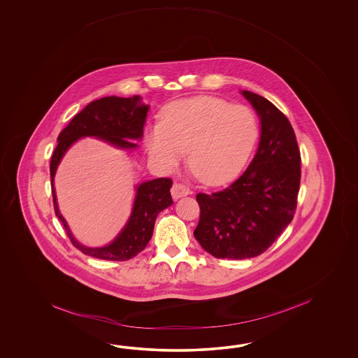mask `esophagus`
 Returning a JSON list of instances; mask_svg holds the SVG:
<instances>
[{"mask_svg": "<svg viewBox=\"0 0 358 358\" xmlns=\"http://www.w3.org/2000/svg\"><path fill=\"white\" fill-rule=\"evenodd\" d=\"M190 194L189 188H187L185 185H182L180 182H174L173 188H171V196L174 199H179V198L185 197Z\"/></svg>", "mask_w": 358, "mask_h": 358, "instance_id": "1", "label": "esophagus"}]
</instances>
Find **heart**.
<instances>
[{
  "instance_id": "1",
  "label": "heart",
  "mask_w": 358,
  "mask_h": 358,
  "mask_svg": "<svg viewBox=\"0 0 358 358\" xmlns=\"http://www.w3.org/2000/svg\"><path fill=\"white\" fill-rule=\"evenodd\" d=\"M259 133L251 108L199 96L165 107L161 122L145 130V147L151 160L164 170L178 166L187 151L193 174L207 185H221L242 171Z\"/></svg>"
}]
</instances>
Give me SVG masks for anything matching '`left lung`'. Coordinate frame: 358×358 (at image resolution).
Masks as SVG:
<instances>
[{"mask_svg": "<svg viewBox=\"0 0 358 358\" xmlns=\"http://www.w3.org/2000/svg\"><path fill=\"white\" fill-rule=\"evenodd\" d=\"M259 117V148L227 189L198 193L194 238L216 259H252L266 251L293 220L301 155L289 120L268 99L241 91Z\"/></svg>", "mask_w": 358, "mask_h": 358, "instance_id": "1", "label": "left lung"}]
</instances>
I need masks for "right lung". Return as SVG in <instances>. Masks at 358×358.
Segmentation results:
<instances>
[{
	"label": "right lung",
	"mask_w": 358,
	"mask_h": 358,
	"mask_svg": "<svg viewBox=\"0 0 358 358\" xmlns=\"http://www.w3.org/2000/svg\"><path fill=\"white\" fill-rule=\"evenodd\" d=\"M148 110L150 105L143 103L141 96L129 99L111 96L96 99L76 115L57 137L59 143L55 148L50 165L55 213L66 229L70 241L84 255L107 261H127L136 257L152 238L157 215L173 205L170 194L173 185L171 179L159 178L139 182L136 185V197L129 219L117 236L106 245L88 247L80 243L71 233L57 203L55 176L69 148L82 138L93 137L122 151H134L138 148L136 142L142 141L143 137Z\"/></svg>",
	"instance_id": "obj_1"
}]
</instances>
